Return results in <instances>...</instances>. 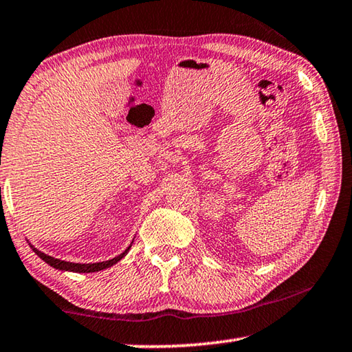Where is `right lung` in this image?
<instances>
[{
    "instance_id": "1",
    "label": "right lung",
    "mask_w": 352,
    "mask_h": 352,
    "mask_svg": "<svg viewBox=\"0 0 352 352\" xmlns=\"http://www.w3.org/2000/svg\"><path fill=\"white\" fill-rule=\"evenodd\" d=\"M131 246H128L124 252L120 255L114 256V258L111 260H106V261H98V263H72V261H64V260H59V258H54L52 255H47L41 252V250L36 249L34 246H31V249L34 250V252L41 256V258L48 263L50 266L56 267V270H60V271H72V272H97V271H102L106 270V267H111L113 265H116L117 261H120L124 256L126 255L128 250H130Z\"/></svg>"
}]
</instances>
